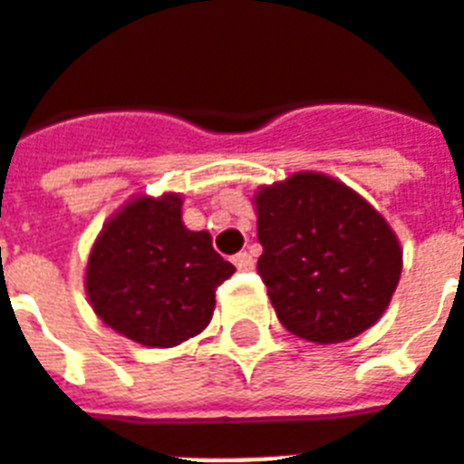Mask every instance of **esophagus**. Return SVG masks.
<instances>
[{"label":"esophagus","instance_id":"1","mask_svg":"<svg viewBox=\"0 0 464 464\" xmlns=\"http://www.w3.org/2000/svg\"><path fill=\"white\" fill-rule=\"evenodd\" d=\"M232 264H235L239 271H246V269H254V256L249 252H239L232 256Z\"/></svg>","mask_w":464,"mask_h":464}]
</instances>
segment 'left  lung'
Returning a JSON list of instances; mask_svg holds the SVG:
<instances>
[{"label":"left lung","instance_id":"1","mask_svg":"<svg viewBox=\"0 0 464 464\" xmlns=\"http://www.w3.org/2000/svg\"><path fill=\"white\" fill-rule=\"evenodd\" d=\"M256 215V271L288 333L343 343L382 318L401 276V246L367 200L327 176L295 173L261 188Z\"/></svg>","mask_w":464,"mask_h":464}]
</instances>
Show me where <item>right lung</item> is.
I'll use <instances>...</instances> for the list:
<instances>
[{
	"label": "right lung",
	"instance_id": "obj_1",
	"mask_svg": "<svg viewBox=\"0 0 464 464\" xmlns=\"http://www.w3.org/2000/svg\"><path fill=\"white\" fill-rule=\"evenodd\" d=\"M232 274L208 232L186 229L179 195H163L131 200L104 225L85 285L104 325L146 347H173L208 327L215 291Z\"/></svg>",
	"mask_w": 464,
	"mask_h": 464
}]
</instances>
